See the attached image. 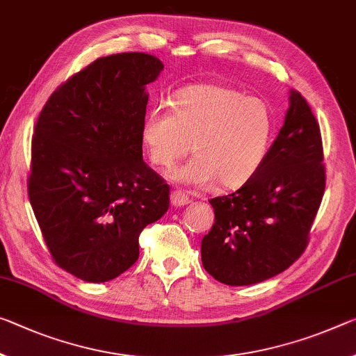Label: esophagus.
Wrapping results in <instances>:
<instances>
[{
	"label": "esophagus",
	"mask_w": 356,
	"mask_h": 356,
	"mask_svg": "<svg viewBox=\"0 0 356 356\" xmlns=\"http://www.w3.org/2000/svg\"><path fill=\"white\" fill-rule=\"evenodd\" d=\"M188 202H190V200L182 193V191L176 190V191H172V193H171V204L174 207H182L185 204H188Z\"/></svg>",
	"instance_id": "1"
}]
</instances>
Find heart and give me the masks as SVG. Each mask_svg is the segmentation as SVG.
<instances>
[{
    "instance_id": "1",
    "label": "heart",
    "mask_w": 356,
    "mask_h": 356,
    "mask_svg": "<svg viewBox=\"0 0 356 356\" xmlns=\"http://www.w3.org/2000/svg\"><path fill=\"white\" fill-rule=\"evenodd\" d=\"M172 112L155 107L145 117L143 143L154 165L169 169L190 152L195 156L169 174L176 184L239 188L255 176L268 154L273 114L266 101L242 97L216 83H196L171 99Z\"/></svg>"
}]
</instances>
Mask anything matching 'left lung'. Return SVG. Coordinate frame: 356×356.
Instances as JSON below:
<instances>
[{
  "instance_id": "8db88e82",
  "label": "left lung",
  "mask_w": 356,
  "mask_h": 356,
  "mask_svg": "<svg viewBox=\"0 0 356 356\" xmlns=\"http://www.w3.org/2000/svg\"><path fill=\"white\" fill-rule=\"evenodd\" d=\"M284 127L263 165L239 190L212 198L216 222L201 242L202 266L225 285L274 277L306 249L325 191L320 127L290 90Z\"/></svg>"
}]
</instances>
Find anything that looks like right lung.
<instances>
[{"mask_svg": "<svg viewBox=\"0 0 356 356\" xmlns=\"http://www.w3.org/2000/svg\"><path fill=\"white\" fill-rule=\"evenodd\" d=\"M154 55L103 56L79 71L39 114L28 195L55 263L101 284L131 268L139 234L165 216L169 187L143 160L145 86Z\"/></svg>", "mask_w": 356, "mask_h": 356, "instance_id": "obj_1", "label": "right lung"}]
</instances>
